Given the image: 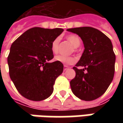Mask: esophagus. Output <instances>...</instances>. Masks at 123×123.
<instances>
[{"label": "esophagus", "mask_w": 123, "mask_h": 123, "mask_svg": "<svg viewBox=\"0 0 123 123\" xmlns=\"http://www.w3.org/2000/svg\"><path fill=\"white\" fill-rule=\"evenodd\" d=\"M69 67L68 66H64V70L65 71V70H66L67 69H68Z\"/></svg>", "instance_id": "34e87169"}]
</instances>
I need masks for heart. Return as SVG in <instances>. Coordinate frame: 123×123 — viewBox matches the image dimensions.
Instances as JSON below:
<instances>
[{
    "label": "heart",
    "instance_id": "obj_1",
    "mask_svg": "<svg viewBox=\"0 0 123 123\" xmlns=\"http://www.w3.org/2000/svg\"><path fill=\"white\" fill-rule=\"evenodd\" d=\"M67 40L73 45L74 48H78L81 44V39L77 35H70L67 37ZM59 38L57 37L53 41L51 44V50L53 54H57L59 52ZM55 60L66 65H72L76 62V59L73 57H66L58 55L55 57Z\"/></svg>",
    "mask_w": 123,
    "mask_h": 123
}]
</instances>
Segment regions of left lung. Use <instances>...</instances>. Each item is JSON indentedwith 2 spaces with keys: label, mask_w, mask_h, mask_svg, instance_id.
<instances>
[{
  "label": "left lung",
  "mask_w": 123,
  "mask_h": 123,
  "mask_svg": "<svg viewBox=\"0 0 123 123\" xmlns=\"http://www.w3.org/2000/svg\"><path fill=\"white\" fill-rule=\"evenodd\" d=\"M67 31L77 34L85 48L73 67L76 75L70 82L72 92L83 101L95 100L105 92L114 78L116 55L111 40L101 31L90 26Z\"/></svg>",
  "instance_id": "left-lung-1"
}]
</instances>
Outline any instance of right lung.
Listing matches in <instances>:
<instances>
[{
	"label": "right lung",
	"instance_id": "right-lung-1",
	"mask_svg": "<svg viewBox=\"0 0 123 123\" xmlns=\"http://www.w3.org/2000/svg\"><path fill=\"white\" fill-rule=\"evenodd\" d=\"M63 31L61 28L33 27L12 43L7 57L9 76L25 98L39 101L52 94L64 65L57 61L49 62L54 57L51 44Z\"/></svg>",
	"mask_w": 123,
	"mask_h": 123
}]
</instances>
